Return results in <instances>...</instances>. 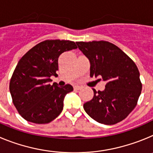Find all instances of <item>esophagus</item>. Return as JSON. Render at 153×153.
<instances>
[{
  "label": "esophagus",
  "mask_w": 153,
  "mask_h": 153,
  "mask_svg": "<svg viewBox=\"0 0 153 153\" xmlns=\"http://www.w3.org/2000/svg\"><path fill=\"white\" fill-rule=\"evenodd\" d=\"M74 90H79L82 88V86H79V85H76V86H74Z\"/></svg>",
  "instance_id": "1"
}]
</instances>
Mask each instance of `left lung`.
I'll use <instances>...</instances> for the list:
<instances>
[{"label":"left lung","instance_id":"1","mask_svg":"<svg viewBox=\"0 0 153 153\" xmlns=\"http://www.w3.org/2000/svg\"><path fill=\"white\" fill-rule=\"evenodd\" d=\"M90 63V76H102L105 90H93L85 102L86 113L97 122L113 125L132 111L141 94L142 83L136 65L118 47L108 41L76 42Z\"/></svg>","mask_w":153,"mask_h":153}]
</instances>
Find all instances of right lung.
Here are the masks:
<instances>
[{
  "instance_id": "1",
  "label": "right lung",
  "mask_w": 153,
  "mask_h": 153,
  "mask_svg": "<svg viewBox=\"0 0 153 153\" xmlns=\"http://www.w3.org/2000/svg\"><path fill=\"white\" fill-rule=\"evenodd\" d=\"M74 41L47 40L31 48L17 63L10 82V93L21 117L33 123H48L63 110L65 96L74 88L51 85L56 76L58 58L63 52L76 49Z\"/></svg>"
}]
</instances>
